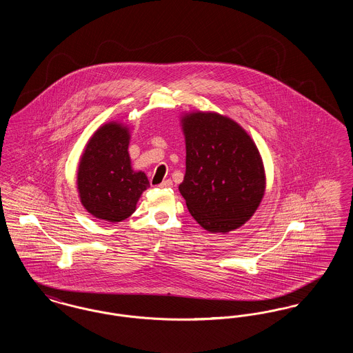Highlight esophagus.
Instances as JSON below:
<instances>
[{
	"label": "esophagus",
	"instance_id": "esophagus-1",
	"mask_svg": "<svg viewBox=\"0 0 353 353\" xmlns=\"http://www.w3.org/2000/svg\"><path fill=\"white\" fill-rule=\"evenodd\" d=\"M173 185V183L170 181V180H165V181H163L161 184L159 185L160 188H163V189H167V188H170Z\"/></svg>",
	"mask_w": 353,
	"mask_h": 353
}]
</instances>
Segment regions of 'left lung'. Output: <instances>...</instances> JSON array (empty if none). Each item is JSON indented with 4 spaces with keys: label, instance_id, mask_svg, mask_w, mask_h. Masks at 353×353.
<instances>
[{
    "label": "left lung",
    "instance_id": "obj_1",
    "mask_svg": "<svg viewBox=\"0 0 353 353\" xmlns=\"http://www.w3.org/2000/svg\"><path fill=\"white\" fill-rule=\"evenodd\" d=\"M183 121L186 170L179 189L188 210L208 232H232L263 197L259 152L235 121L219 114H190Z\"/></svg>",
    "mask_w": 353,
    "mask_h": 353
}]
</instances>
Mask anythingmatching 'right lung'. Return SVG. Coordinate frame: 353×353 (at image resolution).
<instances>
[{"mask_svg": "<svg viewBox=\"0 0 353 353\" xmlns=\"http://www.w3.org/2000/svg\"><path fill=\"white\" fill-rule=\"evenodd\" d=\"M127 127L110 123L88 141L79 170L78 189L84 208L97 219L120 222L136 209L140 194L150 186L143 172L131 169Z\"/></svg>", "mask_w": 353, "mask_h": 353, "instance_id": "obj_1", "label": "right lung"}]
</instances>
